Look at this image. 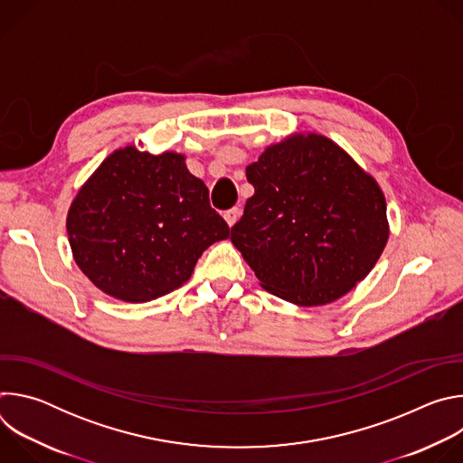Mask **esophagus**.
Returning <instances> with one entry per match:
<instances>
[{
    "instance_id": "1",
    "label": "esophagus",
    "mask_w": 463,
    "mask_h": 463,
    "mask_svg": "<svg viewBox=\"0 0 463 463\" xmlns=\"http://www.w3.org/2000/svg\"><path fill=\"white\" fill-rule=\"evenodd\" d=\"M240 216H241V211H240L238 207H232V209H229V211L223 214V218H225V222H227L229 227H232V225L240 220Z\"/></svg>"
}]
</instances>
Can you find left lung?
Wrapping results in <instances>:
<instances>
[{"mask_svg": "<svg viewBox=\"0 0 463 463\" xmlns=\"http://www.w3.org/2000/svg\"><path fill=\"white\" fill-rule=\"evenodd\" d=\"M245 174L254 194L231 241L263 289L313 307L366 279L388 241L386 200L346 150L297 131L269 145Z\"/></svg>", "mask_w": 463, "mask_h": 463, "instance_id": "left-lung-1", "label": "left lung"}]
</instances>
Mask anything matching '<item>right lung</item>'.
Here are the masks:
<instances>
[{"instance_id":"obj_1","label":"right lung","mask_w":463,"mask_h":463,"mask_svg":"<svg viewBox=\"0 0 463 463\" xmlns=\"http://www.w3.org/2000/svg\"><path fill=\"white\" fill-rule=\"evenodd\" d=\"M177 152H111L80 186L65 229L79 269L102 293L148 302L181 288L229 225Z\"/></svg>"}]
</instances>
